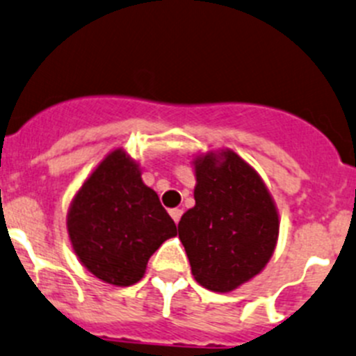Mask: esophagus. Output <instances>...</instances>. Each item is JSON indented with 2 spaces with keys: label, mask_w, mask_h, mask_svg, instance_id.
Segmentation results:
<instances>
[{
  "label": "esophagus",
  "mask_w": 356,
  "mask_h": 356,
  "mask_svg": "<svg viewBox=\"0 0 356 356\" xmlns=\"http://www.w3.org/2000/svg\"><path fill=\"white\" fill-rule=\"evenodd\" d=\"M170 216H172V219H174V222L177 224L179 220H181L182 210H181V209H172V210H170Z\"/></svg>",
  "instance_id": "1"
}]
</instances>
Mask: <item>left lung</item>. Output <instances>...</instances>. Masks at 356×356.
<instances>
[{"instance_id":"1","label":"left lung","mask_w":356,"mask_h":356,"mask_svg":"<svg viewBox=\"0 0 356 356\" xmlns=\"http://www.w3.org/2000/svg\"><path fill=\"white\" fill-rule=\"evenodd\" d=\"M195 207L179 220V238L195 280L234 291L268 264L278 240V212L257 172L226 149L195 160Z\"/></svg>"}]
</instances>
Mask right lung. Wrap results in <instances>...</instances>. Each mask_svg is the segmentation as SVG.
Listing matches in <instances>:
<instances>
[{
    "instance_id": "add662e5",
    "label": "right lung",
    "mask_w": 356,
    "mask_h": 356,
    "mask_svg": "<svg viewBox=\"0 0 356 356\" xmlns=\"http://www.w3.org/2000/svg\"><path fill=\"white\" fill-rule=\"evenodd\" d=\"M72 248L102 282L129 287L144 277L147 261L177 227L160 198L140 179L123 149L101 161L76 193L67 213Z\"/></svg>"
}]
</instances>
